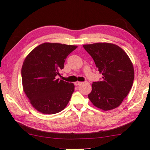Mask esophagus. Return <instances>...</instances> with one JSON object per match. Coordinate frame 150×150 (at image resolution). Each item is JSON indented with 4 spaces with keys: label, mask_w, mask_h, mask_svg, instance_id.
Masks as SVG:
<instances>
[{
    "label": "esophagus",
    "mask_w": 150,
    "mask_h": 150,
    "mask_svg": "<svg viewBox=\"0 0 150 150\" xmlns=\"http://www.w3.org/2000/svg\"><path fill=\"white\" fill-rule=\"evenodd\" d=\"M81 83H82V82H79V81H76V82H75L74 84H75L76 86H77V85H81Z\"/></svg>",
    "instance_id": "34e87169"
}]
</instances>
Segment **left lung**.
Returning <instances> with one entry per match:
<instances>
[{"label": "left lung", "mask_w": 150, "mask_h": 150, "mask_svg": "<svg viewBox=\"0 0 150 150\" xmlns=\"http://www.w3.org/2000/svg\"><path fill=\"white\" fill-rule=\"evenodd\" d=\"M83 46L103 75L102 81L93 82L88 98L94 106L104 110L117 108L132 87V62L121 47L111 43H95Z\"/></svg>", "instance_id": "obj_1"}]
</instances>
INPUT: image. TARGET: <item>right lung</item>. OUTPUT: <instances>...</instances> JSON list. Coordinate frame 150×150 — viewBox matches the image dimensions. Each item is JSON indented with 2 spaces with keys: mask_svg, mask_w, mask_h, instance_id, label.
I'll return each instance as SVG.
<instances>
[{
  "mask_svg": "<svg viewBox=\"0 0 150 150\" xmlns=\"http://www.w3.org/2000/svg\"><path fill=\"white\" fill-rule=\"evenodd\" d=\"M77 45L45 42L32 50L22 67L23 91L35 110L53 115L63 110L75 89L73 83L57 79L67 55Z\"/></svg>",
  "mask_w": 150,
  "mask_h": 150,
  "instance_id": "obj_1",
  "label": "right lung"
}]
</instances>
